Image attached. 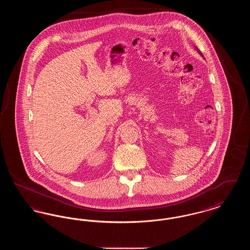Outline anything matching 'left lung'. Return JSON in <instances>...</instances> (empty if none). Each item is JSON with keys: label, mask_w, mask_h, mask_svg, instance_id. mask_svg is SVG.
<instances>
[{"label": "left lung", "mask_w": 250, "mask_h": 250, "mask_svg": "<svg viewBox=\"0 0 250 250\" xmlns=\"http://www.w3.org/2000/svg\"><path fill=\"white\" fill-rule=\"evenodd\" d=\"M196 49H197V50H198V51H199V49H198V48H196ZM199 52H200V51H199ZM200 54H201V55H202V57H203V55H202V53H201V52H200Z\"/></svg>", "instance_id": "1"}]
</instances>
